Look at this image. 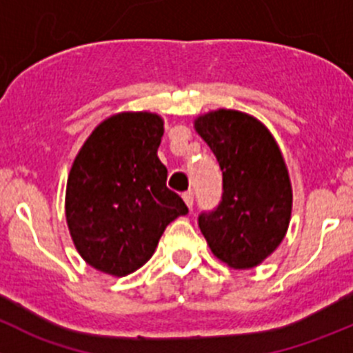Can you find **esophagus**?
Listing matches in <instances>:
<instances>
[{
  "instance_id": "34e87169",
  "label": "esophagus",
  "mask_w": 353,
  "mask_h": 353,
  "mask_svg": "<svg viewBox=\"0 0 353 353\" xmlns=\"http://www.w3.org/2000/svg\"><path fill=\"white\" fill-rule=\"evenodd\" d=\"M182 197H183V201H185L187 206H189V208L194 206V192H192V190H187V192H183Z\"/></svg>"
}]
</instances>
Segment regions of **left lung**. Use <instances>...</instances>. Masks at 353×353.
Listing matches in <instances>:
<instances>
[{
    "instance_id": "1",
    "label": "left lung",
    "mask_w": 353,
    "mask_h": 353,
    "mask_svg": "<svg viewBox=\"0 0 353 353\" xmlns=\"http://www.w3.org/2000/svg\"><path fill=\"white\" fill-rule=\"evenodd\" d=\"M221 170V199L203 211L199 229L211 251L234 268H250L284 239L291 218L290 176L281 150L254 117L214 110L196 119Z\"/></svg>"
}]
</instances>
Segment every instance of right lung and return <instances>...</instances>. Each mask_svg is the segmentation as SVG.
Here are the masks:
<instances>
[{"instance_id": "right-lung-1", "label": "right lung", "mask_w": 353, "mask_h": 353, "mask_svg": "<svg viewBox=\"0 0 353 353\" xmlns=\"http://www.w3.org/2000/svg\"><path fill=\"white\" fill-rule=\"evenodd\" d=\"M163 119L123 112L99 124L70 168L65 216L79 254L93 268L121 277L142 267L180 214L182 197L166 187L157 157Z\"/></svg>"}]
</instances>
